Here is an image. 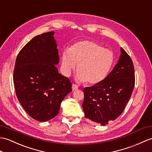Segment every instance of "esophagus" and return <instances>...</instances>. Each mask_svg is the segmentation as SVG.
I'll return each mask as SVG.
<instances>
[{"label": "esophagus", "instance_id": "34e87169", "mask_svg": "<svg viewBox=\"0 0 152 152\" xmlns=\"http://www.w3.org/2000/svg\"><path fill=\"white\" fill-rule=\"evenodd\" d=\"M72 91H76L78 89V87H77V86L76 84H72Z\"/></svg>", "mask_w": 152, "mask_h": 152}]
</instances>
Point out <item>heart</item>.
I'll return each mask as SVG.
<instances>
[{
  "mask_svg": "<svg viewBox=\"0 0 152 152\" xmlns=\"http://www.w3.org/2000/svg\"><path fill=\"white\" fill-rule=\"evenodd\" d=\"M113 61L112 51L96 42L86 40L77 42L63 52L61 69L63 75L69 76L77 64V80L94 85L106 77Z\"/></svg>",
  "mask_w": 152,
  "mask_h": 152,
  "instance_id": "obj_1",
  "label": "heart"
}]
</instances>
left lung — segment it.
Segmentation results:
<instances>
[{"label":"left lung","mask_w":152,"mask_h":152,"mask_svg":"<svg viewBox=\"0 0 152 152\" xmlns=\"http://www.w3.org/2000/svg\"><path fill=\"white\" fill-rule=\"evenodd\" d=\"M112 71L99 83L83 89L85 116L105 126L124 111L135 87V70L131 58L124 49Z\"/></svg>","instance_id":"1"}]
</instances>
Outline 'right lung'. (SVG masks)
Returning <instances> with one entry per match:
<instances>
[{"instance_id":"add662e5","label":"right lung","mask_w":152,"mask_h":152,"mask_svg":"<svg viewBox=\"0 0 152 152\" xmlns=\"http://www.w3.org/2000/svg\"><path fill=\"white\" fill-rule=\"evenodd\" d=\"M54 31L34 37L17 56L13 83L17 97L31 118L45 122L57 115L60 104L72 91L68 77L58 72Z\"/></svg>"}]
</instances>
